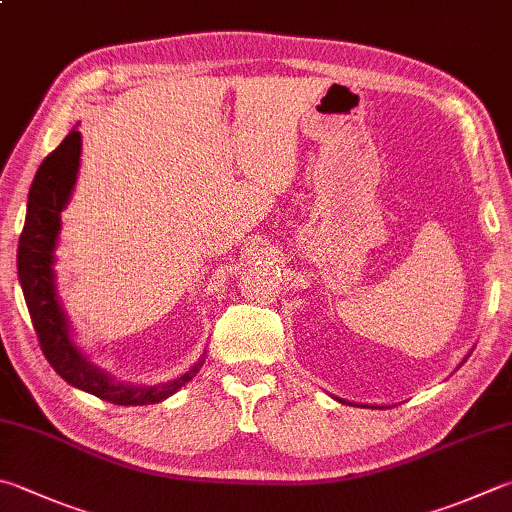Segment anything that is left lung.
Wrapping results in <instances>:
<instances>
[{"label":"left lung","instance_id":"left-lung-1","mask_svg":"<svg viewBox=\"0 0 512 512\" xmlns=\"http://www.w3.org/2000/svg\"><path fill=\"white\" fill-rule=\"evenodd\" d=\"M468 356H470V353H468ZM468 356H466V358H463V362H466V360H468ZM463 362H461V365H463ZM333 398H336V401H338V403H347V405H353V407H358L356 403H349V401H345V398H338V396H333ZM362 407H369V405H362ZM371 407H378V405H371Z\"/></svg>","mask_w":512,"mask_h":512}]
</instances>
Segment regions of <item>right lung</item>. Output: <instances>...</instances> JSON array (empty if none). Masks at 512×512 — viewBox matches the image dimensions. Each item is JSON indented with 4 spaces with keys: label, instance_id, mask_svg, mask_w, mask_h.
<instances>
[{
    "label": "right lung",
    "instance_id": "1",
    "mask_svg": "<svg viewBox=\"0 0 512 512\" xmlns=\"http://www.w3.org/2000/svg\"><path fill=\"white\" fill-rule=\"evenodd\" d=\"M82 136L73 127L67 138L42 161L29 190L26 203V221L17 248V275L29 306L33 329L40 338L42 353L49 365L67 380L71 387L94 394L114 405H154L179 392L199 374L206 362V349L201 358L167 383L134 385L116 380L109 371L100 369L89 360L76 340H73L71 322L64 313L55 284V248L60 241L62 210L69 206L73 188L80 172Z\"/></svg>",
    "mask_w": 512,
    "mask_h": 512
}]
</instances>
